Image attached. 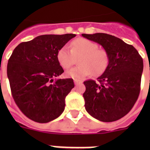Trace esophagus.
Returning a JSON list of instances; mask_svg holds the SVG:
<instances>
[{"label":"esophagus","instance_id":"34e87169","mask_svg":"<svg viewBox=\"0 0 150 150\" xmlns=\"http://www.w3.org/2000/svg\"><path fill=\"white\" fill-rule=\"evenodd\" d=\"M80 83H82L81 81H79V80H76V79H74V84L75 85L80 84Z\"/></svg>","mask_w":150,"mask_h":150}]
</instances>
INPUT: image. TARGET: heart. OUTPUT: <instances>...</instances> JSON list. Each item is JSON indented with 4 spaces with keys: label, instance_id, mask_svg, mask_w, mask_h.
<instances>
[{
    "label": "heart",
    "instance_id": "obj_1",
    "mask_svg": "<svg viewBox=\"0 0 150 150\" xmlns=\"http://www.w3.org/2000/svg\"><path fill=\"white\" fill-rule=\"evenodd\" d=\"M57 61L61 67L68 69L79 58V65L71 69L66 76L76 80H82L93 74L99 76L107 70L110 57L107 52L98 49V45L86 38H77L71 43V50L67 46L61 47L57 52Z\"/></svg>",
    "mask_w": 150,
    "mask_h": 150
}]
</instances>
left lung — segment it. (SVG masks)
Masks as SVG:
<instances>
[{
    "label": "left lung",
    "instance_id": "obj_1",
    "mask_svg": "<svg viewBox=\"0 0 150 150\" xmlns=\"http://www.w3.org/2000/svg\"><path fill=\"white\" fill-rule=\"evenodd\" d=\"M82 36L101 45L110 57L109 65L98 82H84L85 108L98 120L116 121L132 110L138 98L143 59L133 46L115 36L104 33Z\"/></svg>",
    "mask_w": 150,
    "mask_h": 150
}]
</instances>
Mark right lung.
I'll return each instance as SVG.
<instances>
[{
    "label": "right lung",
    "mask_w": 150,
    "mask_h": 150,
    "mask_svg": "<svg viewBox=\"0 0 150 150\" xmlns=\"http://www.w3.org/2000/svg\"><path fill=\"white\" fill-rule=\"evenodd\" d=\"M76 34H45L18 44L8 61L7 76L13 98L30 120L46 123L64 110L65 98L74 87L73 79L53 78L64 70L57 52Z\"/></svg>",
    "instance_id": "add662e5"
}]
</instances>
